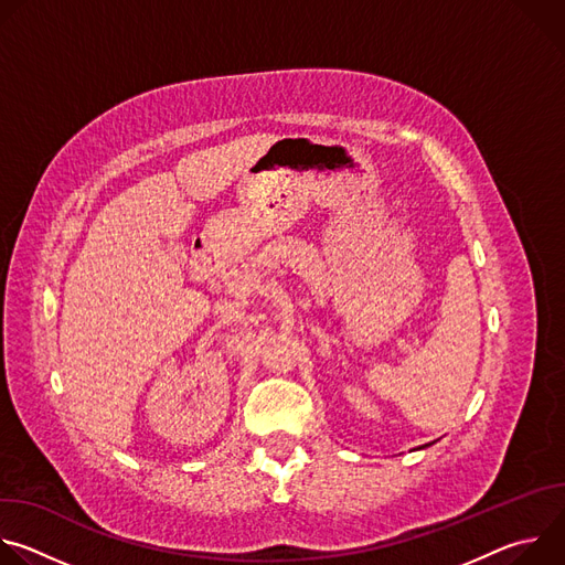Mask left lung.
<instances>
[{
  "instance_id": "1",
  "label": "left lung",
  "mask_w": 565,
  "mask_h": 565,
  "mask_svg": "<svg viewBox=\"0 0 565 565\" xmlns=\"http://www.w3.org/2000/svg\"><path fill=\"white\" fill-rule=\"evenodd\" d=\"M423 447H427V445H423Z\"/></svg>"
}]
</instances>
